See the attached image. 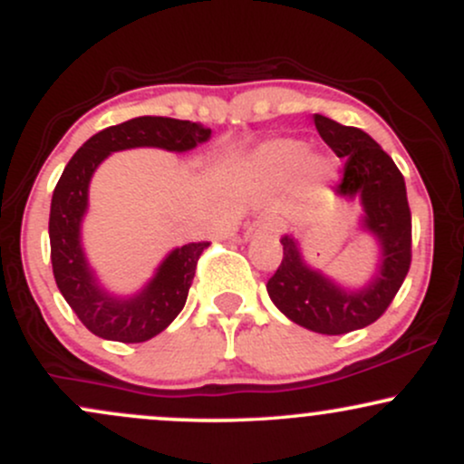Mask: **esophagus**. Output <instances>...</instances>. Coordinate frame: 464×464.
<instances>
[{
	"label": "esophagus",
	"instance_id": "obj_1",
	"mask_svg": "<svg viewBox=\"0 0 464 464\" xmlns=\"http://www.w3.org/2000/svg\"><path fill=\"white\" fill-rule=\"evenodd\" d=\"M276 233V222L273 218H257V220H253L246 228V239H253V237H262V236H273Z\"/></svg>",
	"mask_w": 464,
	"mask_h": 464
}]
</instances>
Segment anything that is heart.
I'll use <instances>...</instances> for the list:
<instances>
[{
	"label": "heart",
	"instance_id": "obj_1",
	"mask_svg": "<svg viewBox=\"0 0 464 464\" xmlns=\"http://www.w3.org/2000/svg\"><path fill=\"white\" fill-rule=\"evenodd\" d=\"M239 174L255 188L275 191L285 188L292 180L296 188L307 191L318 189V185L332 180L335 163L327 154L307 150L301 140L276 137L262 141L246 154V159L239 163Z\"/></svg>",
	"mask_w": 464,
	"mask_h": 464
}]
</instances>
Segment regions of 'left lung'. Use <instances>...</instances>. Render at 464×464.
Listing matches in <instances>:
<instances>
[{
	"label": "left lung",
	"mask_w": 464,
	"mask_h": 464,
	"mask_svg": "<svg viewBox=\"0 0 464 464\" xmlns=\"http://www.w3.org/2000/svg\"><path fill=\"white\" fill-rule=\"evenodd\" d=\"M314 124L323 141L344 159V177L335 194L360 202L358 227L377 244V264L364 285H344L307 264L299 237L290 231L281 237L284 259L266 290L292 323L316 334L340 335L375 323L395 299L412 257V222L406 183L380 143L364 130L324 115H314Z\"/></svg>",
	"instance_id": "left-lung-1"
}]
</instances>
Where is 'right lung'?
<instances>
[{
  "label": "right lung",
  "instance_id": "1",
  "mask_svg": "<svg viewBox=\"0 0 464 464\" xmlns=\"http://www.w3.org/2000/svg\"><path fill=\"white\" fill-rule=\"evenodd\" d=\"M211 140L198 121L141 115L95 132L69 159L50 207L52 270L61 295L89 332L115 343H146L161 334L188 301L196 264L209 242H189L169 250L154 275L132 295L111 292L95 275L82 246V220L95 169L113 152L161 148L189 152Z\"/></svg>",
  "mask_w": 464,
  "mask_h": 464
}]
</instances>
